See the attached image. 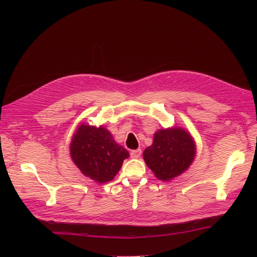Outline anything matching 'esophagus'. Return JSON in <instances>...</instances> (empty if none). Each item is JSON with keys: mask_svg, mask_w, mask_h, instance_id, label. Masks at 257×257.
Returning <instances> with one entry per match:
<instances>
[{"mask_svg": "<svg viewBox=\"0 0 257 257\" xmlns=\"http://www.w3.org/2000/svg\"><path fill=\"white\" fill-rule=\"evenodd\" d=\"M142 155V150L141 149H136V150H132L131 151V157L133 159H138L141 158Z\"/></svg>", "mask_w": 257, "mask_h": 257, "instance_id": "esophagus-1", "label": "esophagus"}]
</instances>
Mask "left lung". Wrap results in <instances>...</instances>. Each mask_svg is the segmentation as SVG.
<instances>
[{"mask_svg":"<svg viewBox=\"0 0 257 257\" xmlns=\"http://www.w3.org/2000/svg\"><path fill=\"white\" fill-rule=\"evenodd\" d=\"M196 154L194 139L181 127L159 130L153 144L144 151V160L155 177L163 181L180 176L190 167Z\"/></svg>","mask_w":257,"mask_h":257,"instance_id":"left-lung-1","label":"left lung"}]
</instances>
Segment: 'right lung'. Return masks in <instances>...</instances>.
<instances>
[{"label":"right lung","mask_w":257,"mask_h":257,"mask_svg":"<svg viewBox=\"0 0 257 257\" xmlns=\"http://www.w3.org/2000/svg\"><path fill=\"white\" fill-rule=\"evenodd\" d=\"M71 157L80 172L98 183L109 182L118 174L128 151L118 145L104 126L80 124L69 146Z\"/></svg>","instance_id":"right-lung-1"}]
</instances>
